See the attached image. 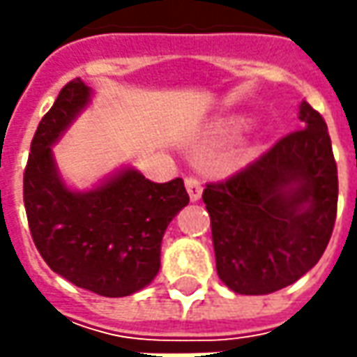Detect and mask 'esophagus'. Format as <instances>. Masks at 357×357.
Wrapping results in <instances>:
<instances>
[{
  "instance_id": "34e87169",
  "label": "esophagus",
  "mask_w": 357,
  "mask_h": 357,
  "mask_svg": "<svg viewBox=\"0 0 357 357\" xmlns=\"http://www.w3.org/2000/svg\"><path fill=\"white\" fill-rule=\"evenodd\" d=\"M185 186L186 190H188V197L192 202H197L200 199V195H202V185H200V181L197 176H186L185 178Z\"/></svg>"
}]
</instances>
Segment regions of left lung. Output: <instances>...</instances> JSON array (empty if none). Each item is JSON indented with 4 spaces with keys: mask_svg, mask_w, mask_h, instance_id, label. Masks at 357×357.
<instances>
[{
    "mask_svg": "<svg viewBox=\"0 0 357 357\" xmlns=\"http://www.w3.org/2000/svg\"><path fill=\"white\" fill-rule=\"evenodd\" d=\"M298 129L225 181L206 183L220 280L236 294L276 292L318 264L337 213V167L324 117L300 107Z\"/></svg>",
    "mask_w": 357,
    "mask_h": 357,
    "instance_id": "1",
    "label": "left lung"
}]
</instances>
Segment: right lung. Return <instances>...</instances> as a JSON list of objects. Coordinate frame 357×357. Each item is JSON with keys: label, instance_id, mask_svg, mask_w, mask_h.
<instances>
[{"label": "right lung", "instance_id": "1", "mask_svg": "<svg viewBox=\"0 0 357 357\" xmlns=\"http://www.w3.org/2000/svg\"><path fill=\"white\" fill-rule=\"evenodd\" d=\"M87 101L89 87L73 79L39 121L23 172V204L31 238L53 272L95 294L121 298L157 276L162 234L188 195L183 178L153 183L132 169L91 192L65 188L51 143Z\"/></svg>", "mask_w": 357, "mask_h": 357}]
</instances>
